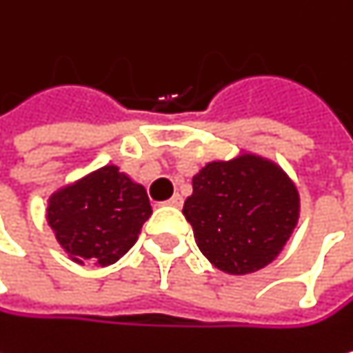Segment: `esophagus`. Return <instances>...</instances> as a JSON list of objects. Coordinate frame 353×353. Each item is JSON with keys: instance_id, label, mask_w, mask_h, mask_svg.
I'll return each mask as SVG.
<instances>
[{"instance_id": "1", "label": "esophagus", "mask_w": 353, "mask_h": 353, "mask_svg": "<svg viewBox=\"0 0 353 353\" xmlns=\"http://www.w3.org/2000/svg\"><path fill=\"white\" fill-rule=\"evenodd\" d=\"M182 203H184V199H182L180 194H173V196L167 201V205H171V207H182Z\"/></svg>"}]
</instances>
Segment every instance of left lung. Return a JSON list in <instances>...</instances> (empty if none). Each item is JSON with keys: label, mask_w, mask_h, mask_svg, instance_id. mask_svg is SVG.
<instances>
[{"label": "left lung", "mask_w": 353, "mask_h": 353, "mask_svg": "<svg viewBox=\"0 0 353 353\" xmlns=\"http://www.w3.org/2000/svg\"><path fill=\"white\" fill-rule=\"evenodd\" d=\"M184 215L201 253L217 270L241 276L279 257L299 221V192L274 161L241 152L194 175Z\"/></svg>", "instance_id": "obj_1"}]
</instances>
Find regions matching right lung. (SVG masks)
<instances>
[{
  "label": "right lung",
  "instance_id": "add662e5",
  "mask_svg": "<svg viewBox=\"0 0 353 353\" xmlns=\"http://www.w3.org/2000/svg\"><path fill=\"white\" fill-rule=\"evenodd\" d=\"M142 184L104 165L48 199L46 217L60 247L79 265H110L128 253L150 217Z\"/></svg>",
  "mask_w": 353,
  "mask_h": 353
}]
</instances>
